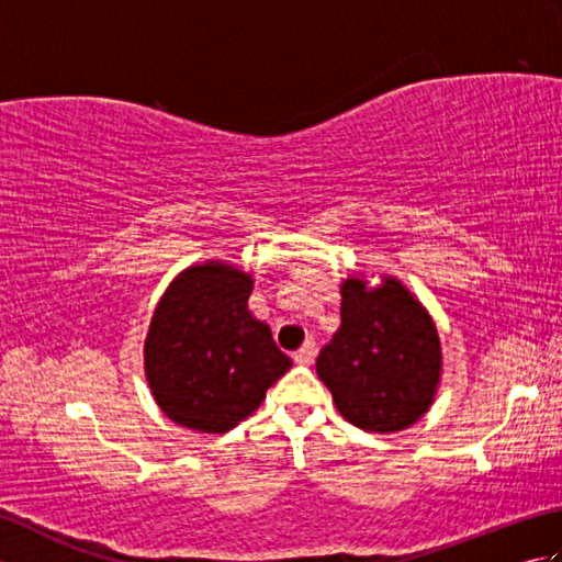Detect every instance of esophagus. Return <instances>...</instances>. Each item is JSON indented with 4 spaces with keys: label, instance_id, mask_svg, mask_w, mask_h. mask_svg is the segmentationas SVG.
<instances>
[{
    "label": "esophagus",
    "instance_id": "esophagus-1",
    "mask_svg": "<svg viewBox=\"0 0 562 562\" xmlns=\"http://www.w3.org/2000/svg\"><path fill=\"white\" fill-rule=\"evenodd\" d=\"M314 360H316V342L306 340L302 348L294 352V362L296 364H314Z\"/></svg>",
    "mask_w": 562,
    "mask_h": 562
}]
</instances>
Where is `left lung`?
I'll use <instances>...</instances> for the list:
<instances>
[{
	"mask_svg": "<svg viewBox=\"0 0 562 562\" xmlns=\"http://www.w3.org/2000/svg\"><path fill=\"white\" fill-rule=\"evenodd\" d=\"M340 328L316 372L345 420L364 432H398L427 413L441 376L432 316L396 278L374 290L362 278L340 284Z\"/></svg>",
	"mask_w": 562,
	"mask_h": 562,
	"instance_id": "obj_1",
	"label": "left lung"
}]
</instances>
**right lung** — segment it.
<instances>
[{
    "label": "right lung",
    "mask_w": 562,
    "mask_h": 562,
    "mask_svg": "<svg viewBox=\"0 0 562 562\" xmlns=\"http://www.w3.org/2000/svg\"><path fill=\"white\" fill-rule=\"evenodd\" d=\"M254 278L222 260L186 268L164 292L145 340L151 396L176 425L229 432L258 411L292 360L248 312Z\"/></svg>",
    "instance_id": "obj_1"
}]
</instances>
